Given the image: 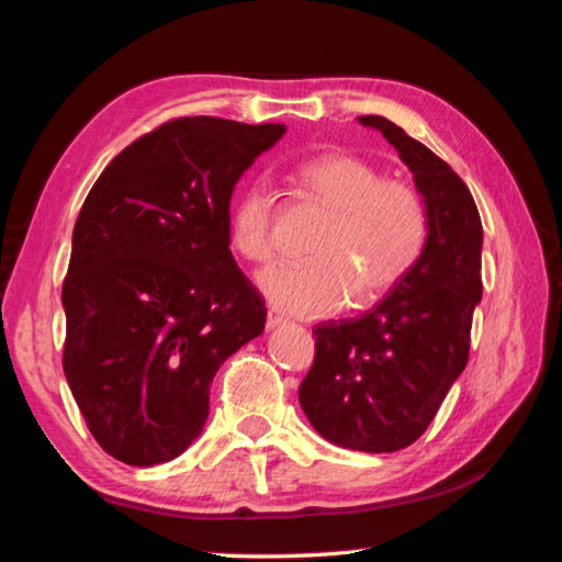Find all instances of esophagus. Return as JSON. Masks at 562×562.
I'll use <instances>...</instances> for the list:
<instances>
[{"label": "esophagus", "instance_id": "obj_1", "mask_svg": "<svg viewBox=\"0 0 562 562\" xmlns=\"http://www.w3.org/2000/svg\"><path fill=\"white\" fill-rule=\"evenodd\" d=\"M284 322H288V319H284L278 310H268V322H265V327L278 329L280 325H284Z\"/></svg>", "mask_w": 562, "mask_h": 562}]
</instances>
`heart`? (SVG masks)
<instances>
[{"label":"heart","instance_id":"obj_1","mask_svg":"<svg viewBox=\"0 0 562 562\" xmlns=\"http://www.w3.org/2000/svg\"><path fill=\"white\" fill-rule=\"evenodd\" d=\"M294 176L327 207L310 255L315 260L280 265L260 274V290L274 307L297 317H325L345 307L357 292L372 302L414 268L424 250L429 217L414 186L382 178L379 168L349 154L315 156ZM274 201L262 180L245 186L227 213L231 243L245 260L274 258Z\"/></svg>","mask_w":562,"mask_h":562}]
</instances>
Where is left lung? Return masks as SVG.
Returning <instances> with one entry per match:
<instances>
[{"label":"left lung","mask_w":562,"mask_h":562,"mask_svg":"<svg viewBox=\"0 0 562 562\" xmlns=\"http://www.w3.org/2000/svg\"><path fill=\"white\" fill-rule=\"evenodd\" d=\"M357 121L382 133L412 170L429 231L414 268L374 310L312 331L315 364L300 384V404L341 449L392 453L429 429L469 361L483 294V225L471 190L446 160L384 116Z\"/></svg>","instance_id":"1"}]
</instances>
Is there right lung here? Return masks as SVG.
Instances as JSON below:
<instances>
[{
	"label": "right lung",
	"mask_w": 562,
	"mask_h": 562,
	"mask_svg": "<svg viewBox=\"0 0 562 562\" xmlns=\"http://www.w3.org/2000/svg\"><path fill=\"white\" fill-rule=\"evenodd\" d=\"M282 123L193 116L133 140L81 205L64 280V374L93 439L128 465L183 453L223 361L265 329L235 265L231 198Z\"/></svg>",
	"instance_id": "obj_1"
}]
</instances>
